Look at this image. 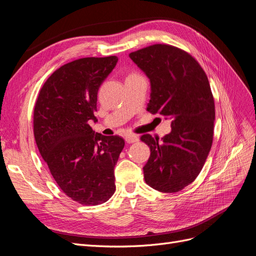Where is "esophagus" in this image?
Returning <instances> with one entry per match:
<instances>
[{
  "mask_svg": "<svg viewBox=\"0 0 256 256\" xmlns=\"http://www.w3.org/2000/svg\"><path fill=\"white\" fill-rule=\"evenodd\" d=\"M125 140L127 143H136L138 141V136L136 134H127L125 136Z\"/></svg>",
  "mask_w": 256,
  "mask_h": 256,
  "instance_id": "esophagus-1",
  "label": "esophagus"
}]
</instances>
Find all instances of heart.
I'll list each match as a JSON object with an SVG mask.
<instances>
[{"instance_id": "obj_1", "label": "heart", "mask_w": 256, "mask_h": 256, "mask_svg": "<svg viewBox=\"0 0 256 256\" xmlns=\"http://www.w3.org/2000/svg\"><path fill=\"white\" fill-rule=\"evenodd\" d=\"M130 76H131V74H130Z\"/></svg>"}]
</instances>
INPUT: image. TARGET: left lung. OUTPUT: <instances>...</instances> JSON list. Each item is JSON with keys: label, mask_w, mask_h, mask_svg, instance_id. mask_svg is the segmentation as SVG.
I'll use <instances>...</instances> for the list:
<instances>
[{"label": "left lung", "mask_w": 256, "mask_h": 256, "mask_svg": "<svg viewBox=\"0 0 256 256\" xmlns=\"http://www.w3.org/2000/svg\"><path fill=\"white\" fill-rule=\"evenodd\" d=\"M150 81L147 111L171 120L159 140L144 134L150 156L143 168L154 190H182L202 171L214 138V102L207 76L189 53L170 44H152L129 54Z\"/></svg>", "instance_id": "1"}]
</instances>
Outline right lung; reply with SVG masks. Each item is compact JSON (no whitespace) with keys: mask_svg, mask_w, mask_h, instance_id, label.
<instances>
[{"mask_svg":"<svg viewBox=\"0 0 256 256\" xmlns=\"http://www.w3.org/2000/svg\"><path fill=\"white\" fill-rule=\"evenodd\" d=\"M118 58H84L65 64L44 82L34 108V136L42 157L67 196L99 205L115 192L114 168L125 141L95 132L97 94Z\"/></svg>","mask_w":256,"mask_h":256,"instance_id":"obj_1","label":"right lung"}]
</instances>
